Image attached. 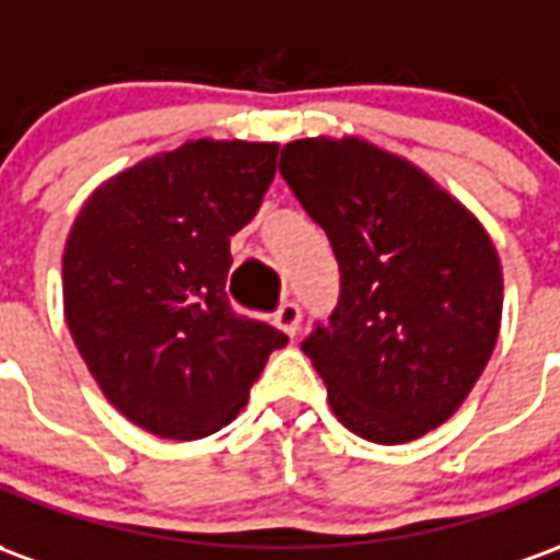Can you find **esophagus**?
Segmentation results:
<instances>
[{
	"mask_svg": "<svg viewBox=\"0 0 560 560\" xmlns=\"http://www.w3.org/2000/svg\"><path fill=\"white\" fill-rule=\"evenodd\" d=\"M300 320H303V308L293 303V300H288V303L279 305V312H276V327L284 332V336H296L300 332Z\"/></svg>",
	"mask_w": 560,
	"mask_h": 560,
	"instance_id": "obj_1",
	"label": "esophagus"
}]
</instances>
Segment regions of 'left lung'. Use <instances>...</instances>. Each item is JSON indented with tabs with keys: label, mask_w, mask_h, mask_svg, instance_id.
Here are the masks:
<instances>
[{
	"label": "left lung",
	"mask_w": 560,
	"mask_h": 560,
	"mask_svg": "<svg viewBox=\"0 0 560 560\" xmlns=\"http://www.w3.org/2000/svg\"><path fill=\"white\" fill-rule=\"evenodd\" d=\"M279 171L339 260V305L303 341L329 408L375 444L432 432L498 341L504 276L489 233L432 176L369 140H293Z\"/></svg>",
	"instance_id": "8db88e82"
}]
</instances>
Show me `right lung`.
<instances>
[{
    "instance_id": "add662e5",
    "label": "right lung",
    "mask_w": 560,
    "mask_h": 560,
    "mask_svg": "<svg viewBox=\"0 0 560 560\" xmlns=\"http://www.w3.org/2000/svg\"><path fill=\"white\" fill-rule=\"evenodd\" d=\"M276 155V143L188 140L98 185L71 224L68 329L107 401L159 438L219 432L288 345L224 293L231 236L260 209Z\"/></svg>"
}]
</instances>
